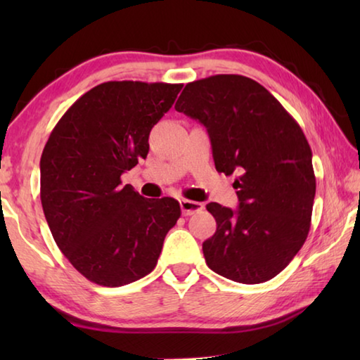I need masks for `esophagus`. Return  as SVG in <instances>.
I'll use <instances>...</instances> for the list:
<instances>
[{
  "mask_svg": "<svg viewBox=\"0 0 360 360\" xmlns=\"http://www.w3.org/2000/svg\"><path fill=\"white\" fill-rule=\"evenodd\" d=\"M203 205L198 202H193V200H181V211L184 216H192L195 212L202 211Z\"/></svg>",
  "mask_w": 360,
  "mask_h": 360,
  "instance_id": "obj_1",
  "label": "esophagus"
}]
</instances>
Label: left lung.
Listing matches in <instances>:
<instances>
[{
  "instance_id": "1",
  "label": "left lung",
  "mask_w": 360,
  "mask_h": 360,
  "mask_svg": "<svg viewBox=\"0 0 360 360\" xmlns=\"http://www.w3.org/2000/svg\"><path fill=\"white\" fill-rule=\"evenodd\" d=\"M174 109L206 127L219 173L238 174V210L208 203L217 229L203 243L212 271L259 284L300 251L311 225V148L281 103L252 79L216 75L188 82Z\"/></svg>"
}]
</instances>
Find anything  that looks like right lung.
Wrapping results in <instances>:
<instances>
[{"instance_id": "1", "label": "right lung", "mask_w": 360, "mask_h": 360, "mask_svg": "<svg viewBox=\"0 0 360 360\" xmlns=\"http://www.w3.org/2000/svg\"><path fill=\"white\" fill-rule=\"evenodd\" d=\"M182 84L109 81L84 94L41 155V203L60 251L95 284L138 281L154 270L179 202L144 198L122 173L149 152V133Z\"/></svg>"}]
</instances>
